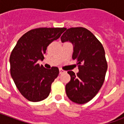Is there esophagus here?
<instances>
[{"label": "esophagus", "mask_w": 124, "mask_h": 124, "mask_svg": "<svg viewBox=\"0 0 124 124\" xmlns=\"http://www.w3.org/2000/svg\"><path fill=\"white\" fill-rule=\"evenodd\" d=\"M59 71H60V74H64V73L66 72V71H64V70H62V69H61V68H60Z\"/></svg>", "instance_id": "1"}]
</instances>
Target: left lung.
Masks as SVG:
<instances>
[{"label": "left lung", "instance_id": "8db88e82", "mask_svg": "<svg viewBox=\"0 0 124 124\" xmlns=\"http://www.w3.org/2000/svg\"><path fill=\"white\" fill-rule=\"evenodd\" d=\"M60 38L62 42L73 44L72 58L77 60L79 69L76 74L68 72L71 79L66 85V95L76 104L87 103L98 93L105 80L108 64L104 47L90 31L83 27L68 28Z\"/></svg>", "mask_w": 124, "mask_h": 124}]
</instances>
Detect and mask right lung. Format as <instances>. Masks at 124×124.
<instances>
[{
    "label": "right lung",
    "mask_w": 124,
    "mask_h": 124,
    "mask_svg": "<svg viewBox=\"0 0 124 124\" xmlns=\"http://www.w3.org/2000/svg\"><path fill=\"white\" fill-rule=\"evenodd\" d=\"M66 28H38L25 33L18 40L10 56V74L18 90L31 101L46 99L52 83L58 77L57 67L46 69L37 63L43 60L47 46L60 38Z\"/></svg>",
    "instance_id": "obj_1"
}]
</instances>
